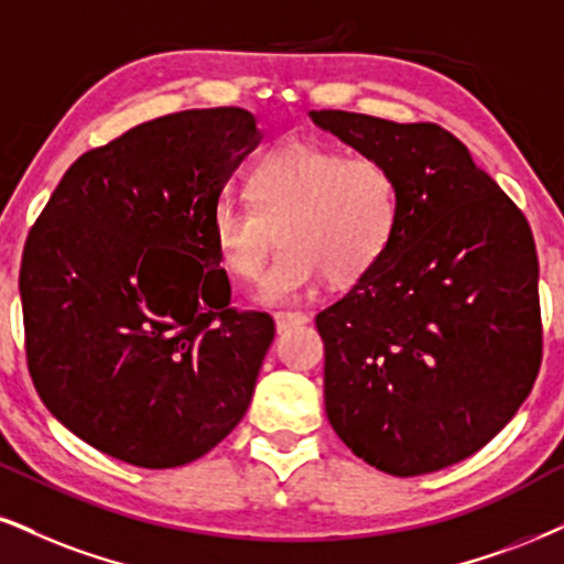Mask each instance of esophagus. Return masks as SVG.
<instances>
[{"label": "esophagus", "instance_id": "esophagus-1", "mask_svg": "<svg viewBox=\"0 0 564 564\" xmlns=\"http://www.w3.org/2000/svg\"><path fill=\"white\" fill-rule=\"evenodd\" d=\"M274 324H276V332H290L295 329V326H303L308 324V316L301 314V311H280V314H274Z\"/></svg>", "mask_w": 564, "mask_h": 564}]
</instances>
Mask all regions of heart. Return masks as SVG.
Instances as JSON below:
<instances>
[{"label":"heart","mask_w":564,"mask_h":564,"mask_svg":"<svg viewBox=\"0 0 564 564\" xmlns=\"http://www.w3.org/2000/svg\"><path fill=\"white\" fill-rule=\"evenodd\" d=\"M248 196L214 206L212 240L221 267L242 282L259 280L276 240L288 242L263 282L267 303H293L324 276L360 280L398 232L400 185L379 156L290 141L250 170Z\"/></svg>","instance_id":"heart-1"}]
</instances>
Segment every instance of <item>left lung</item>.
<instances>
[{
    "mask_svg": "<svg viewBox=\"0 0 564 564\" xmlns=\"http://www.w3.org/2000/svg\"><path fill=\"white\" fill-rule=\"evenodd\" d=\"M311 120L400 185L387 256L316 316L326 415L373 468L434 474L495 440L539 377L531 227L440 124L339 109Z\"/></svg>",
    "mask_w": 564,
    "mask_h": 564,
    "instance_id": "8db88e82",
    "label": "left lung"
}]
</instances>
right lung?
<instances>
[{
	"label": "right lung",
	"instance_id": "add662e5",
	"mask_svg": "<svg viewBox=\"0 0 564 564\" xmlns=\"http://www.w3.org/2000/svg\"><path fill=\"white\" fill-rule=\"evenodd\" d=\"M259 143L240 107L156 117L86 151L28 232V371L104 455L177 468L246 415L274 322L229 308L212 214Z\"/></svg>",
	"mask_w": 564,
	"mask_h": 564
}]
</instances>
